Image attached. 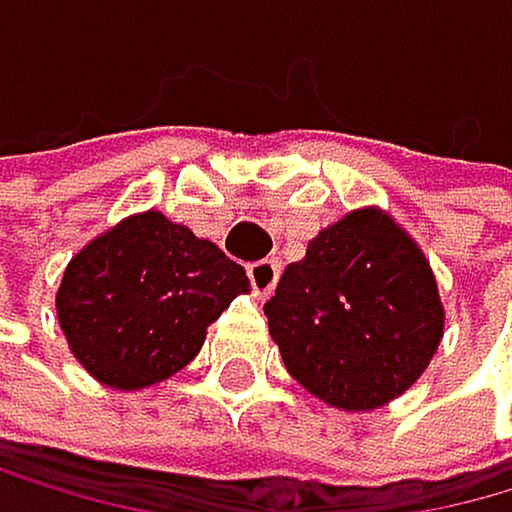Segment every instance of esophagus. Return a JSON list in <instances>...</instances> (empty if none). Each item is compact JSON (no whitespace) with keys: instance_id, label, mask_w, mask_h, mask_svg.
Masks as SVG:
<instances>
[{"instance_id":"obj_1","label":"esophagus","mask_w":512,"mask_h":512,"mask_svg":"<svg viewBox=\"0 0 512 512\" xmlns=\"http://www.w3.org/2000/svg\"><path fill=\"white\" fill-rule=\"evenodd\" d=\"M278 272H282V266H278V259H259L250 266V282H253V291L256 298H269L272 288L278 282Z\"/></svg>"}]
</instances>
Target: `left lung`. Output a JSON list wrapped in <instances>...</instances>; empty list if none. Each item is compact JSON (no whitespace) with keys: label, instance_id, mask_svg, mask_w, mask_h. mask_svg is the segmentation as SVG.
Returning a JSON list of instances; mask_svg holds the SVG:
<instances>
[{"label":"left lung","instance_id":"obj_1","mask_svg":"<svg viewBox=\"0 0 512 512\" xmlns=\"http://www.w3.org/2000/svg\"><path fill=\"white\" fill-rule=\"evenodd\" d=\"M291 378L336 410H378L430 368L446 307L420 243L378 205L320 230L266 301Z\"/></svg>","mask_w":512,"mask_h":512}]
</instances>
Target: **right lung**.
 I'll return each mask as SVG.
<instances>
[{"label": "right lung", "mask_w": 512, "mask_h": 512, "mask_svg": "<svg viewBox=\"0 0 512 512\" xmlns=\"http://www.w3.org/2000/svg\"><path fill=\"white\" fill-rule=\"evenodd\" d=\"M237 295H250V278L221 246L163 211H140L66 262L57 320L99 385L140 391L189 365Z\"/></svg>", "instance_id": "right-lung-1"}]
</instances>
